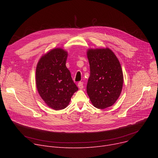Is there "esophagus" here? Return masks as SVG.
<instances>
[{
  "instance_id": "esophagus-1",
  "label": "esophagus",
  "mask_w": 158,
  "mask_h": 158,
  "mask_svg": "<svg viewBox=\"0 0 158 158\" xmlns=\"http://www.w3.org/2000/svg\"><path fill=\"white\" fill-rule=\"evenodd\" d=\"M77 86H78L79 88L82 89V88H83V87H84V86H83V82H79V83H78Z\"/></svg>"
}]
</instances>
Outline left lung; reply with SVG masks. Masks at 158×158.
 <instances>
[{"label": "left lung", "mask_w": 158, "mask_h": 158, "mask_svg": "<svg viewBox=\"0 0 158 158\" xmlns=\"http://www.w3.org/2000/svg\"><path fill=\"white\" fill-rule=\"evenodd\" d=\"M87 57L90 76L87 94L94 107L105 109L114 104L123 86V72L120 63L111 49H88Z\"/></svg>", "instance_id": "8db88e82"}]
</instances>
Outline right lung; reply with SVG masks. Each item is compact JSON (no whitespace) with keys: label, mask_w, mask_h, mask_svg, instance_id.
<instances>
[{"label":"right lung","mask_w":158,"mask_h":158,"mask_svg":"<svg viewBox=\"0 0 158 158\" xmlns=\"http://www.w3.org/2000/svg\"><path fill=\"white\" fill-rule=\"evenodd\" d=\"M68 53L61 48H54L39 60L36 70L38 92L45 104L54 110L67 107L78 90L66 61Z\"/></svg>","instance_id":"1"}]
</instances>
